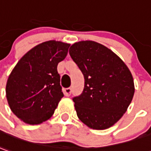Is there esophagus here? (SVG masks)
Listing matches in <instances>:
<instances>
[{"label": "esophagus", "mask_w": 151, "mask_h": 151, "mask_svg": "<svg viewBox=\"0 0 151 151\" xmlns=\"http://www.w3.org/2000/svg\"><path fill=\"white\" fill-rule=\"evenodd\" d=\"M64 93H65V96H70V93H71V89L70 88H66L64 89Z\"/></svg>", "instance_id": "34e87169"}]
</instances>
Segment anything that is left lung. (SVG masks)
I'll return each instance as SVG.
<instances>
[{
	"mask_svg": "<svg viewBox=\"0 0 151 151\" xmlns=\"http://www.w3.org/2000/svg\"><path fill=\"white\" fill-rule=\"evenodd\" d=\"M70 56L85 78L82 93L73 99L79 119L89 128H109L121 118L132 100V75L112 50L90 40L70 46Z\"/></svg>",
	"mask_w": 151,
	"mask_h": 151,
	"instance_id": "obj_1",
	"label": "left lung"
}]
</instances>
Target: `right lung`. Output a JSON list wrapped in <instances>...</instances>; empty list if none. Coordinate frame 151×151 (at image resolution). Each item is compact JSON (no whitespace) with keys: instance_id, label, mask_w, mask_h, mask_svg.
Segmentation results:
<instances>
[{"instance_id":"1","label":"right lung","mask_w":151,"mask_h":151,"mask_svg":"<svg viewBox=\"0 0 151 151\" xmlns=\"http://www.w3.org/2000/svg\"><path fill=\"white\" fill-rule=\"evenodd\" d=\"M70 43L50 40L25 53L10 74L6 99L12 113L24 123L38 125L52 116L64 94L58 65Z\"/></svg>"}]
</instances>
